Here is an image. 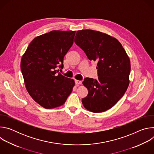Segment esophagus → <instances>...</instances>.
I'll return each instance as SVG.
<instances>
[{
	"label": "esophagus",
	"instance_id": "1",
	"mask_svg": "<svg viewBox=\"0 0 154 154\" xmlns=\"http://www.w3.org/2000/svg\"><path fill=\"white\" fill-rule=\"evenodd\" d=\"M75 84L77 85H81L82 83V81H80V80H75Z\"/></svg>",
	"mask_w": 154,
	"mask_h": 154
}]
</instances>
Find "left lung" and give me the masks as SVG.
<instances>
[{
	"instance_id": "left-lung-1",
	"label": "left lung",
	"mask_w": 154,
	"mask_h": 154,
	"mask_svg": "<svg viewBox=\"0 0 154 154\" xmlns=\"http://www.w3.org/2000/svg\"><path fill=\"white\" fill-rule=\"evenodd\" d=\"M75 42L91 61L97 62L98 79L85 78L83 85L88 94L82 100L93 113L112 108L129 85L130 61L120 42L106 33L92 30L77 32Z\"/></svg>"
}]
</instances>
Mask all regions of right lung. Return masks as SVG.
Segmentation results:
<instances>
[{
  "label": "right lung",
  "mask_w": 154,
  "mask_h": 154,
  "mask_svg": "<svg viewBox=\"0 0 154 154\" xmlns=\"http://www.w3.org/2000/svg\"><path fill=\"white\" fill-rule=\"evenodd\" d=\"M75 31L52 30L35 38L20 61L26 90L46 109L61 106L71 93L75 82L61 74L63 58L74 42Z\"/></svg>",
  "instance_id": "obj_1"
}]
</instances>
